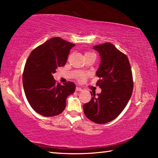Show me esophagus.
I'll use <instances>...</instances> for the list:
<instances>
[{
	"label": "esophagus",
	"instance_id": "1",
	"mask_svg": "<svg viewBox=\"0 0 158 158\" xmlns=\"http://www.w3.org/2000/svg\"><path fill=\"white\" fill-rule=\"evenodd\" d=\"M76 91H82V89H81V88L79 87H76Z\"/></svg>",
	"mask_w": 158,
	"mask_h": 158
}]
</instances>
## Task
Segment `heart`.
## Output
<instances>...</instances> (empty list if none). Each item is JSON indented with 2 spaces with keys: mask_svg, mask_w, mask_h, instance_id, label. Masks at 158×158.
Instances as JSON below:
<instances>
[{
  "mask_svg": "<svg viewBox=\"0 0 158 158\" xmlns=\"http://www.w3.org/2000/svg\"><path fill=\"white\" fill-rule=\"evenodd\" d=\"M90 53H86L85 54H90ZM85 75H80V76H79V79L80 80H82L83 79H84L85 78Z\"/></svg>",
  "mask_w": 158,
  "mask_h": 158,
  "instance_id": "b5f03b06",
  "label": "heart"
}]
</instances>
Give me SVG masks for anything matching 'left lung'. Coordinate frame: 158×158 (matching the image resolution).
Segmentation results:
<instances>
[{
    "instance_id": "left-lung-1",
    "label": "left lung",
    "mask_w": 158,
    "mask_h": 158,
    "mask_svg": "<svg viewBox=\"0 0 158 158\" xmlns=\"http://www.w3.org/2000/svg\"><path fill=\"white\" fill-rule=\"evenodd\" d=\"M99 53L100 63L96 75L100 94L91 93V100L83 105L85 115L97 124H105L120 115L131 97L133 82L127 56L114 44L106 43L94 46Z\"/></svg>"
}]
</instances>
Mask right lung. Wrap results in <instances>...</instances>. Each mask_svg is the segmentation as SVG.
I'll use <instances>...</instances> for the list:
<instances>
[{
	"mask_svg": "<svg viewBox=\"0 0 158 158\" xmlns=\"http://www.w3.org/2000/svg\"><path fill=\"white\" fill-rule=\"evenodd\" d=\"M75 44L59 37L50 38L33 50L27 60L23 75L24 91L34 111L45 117L60 114L67 98L74 93L72 82L57 84L53 74L66 64L70 49Z\"/></svg>",
	"mask_w": 158,
	"mask_h": 158,
	"instance_id": "right-lung-1",
	"label": "right lung"
}]
</instances>
